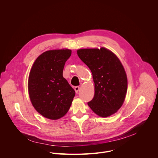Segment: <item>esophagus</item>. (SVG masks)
<instances>
[{"instance_id": "1", "label": "esophagus", "mask_w": 158, "mask_h": 158, "mask_svg": "<svg viewBox=\"0 0 158 158\" xmlns=\"http://www.w3.org/2000/svg\"><path fill=\"white\" fill-rule=\"evenodd\" d=\"M79 86H76V87H74V90H75V91H76V93H77V92H78V91L79 90Z\"/></svg>"}]
</instances>
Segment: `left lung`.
Segmentation results:
<instances>
[{
	"instance_id": "left-lung-1",
	"label": "left lung",
	"mask_w": 158,
	"mask_h": 158,
	"mask_svg": "<svg viewBox=\"0 0 158 158\" xmlns=\"http://www.w3.org/2000/svg\"><path fill=\"white\" fill-rule=\"evenodd\" d=\"M77 52L91 71L94 82V96L88 106L101 117L116 113L124 101L127 89V76L121 61L104 48L79 49Z\"/></svg>"
}]
</instances>
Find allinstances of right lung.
<instances>
[{"mask_svg": "<svg viewBox=\"0 0 158 158\" xmlns=\"http://www.w3.org/2000/svg\"><path fill=\"white\" fill-rule=\"evenodd\" d=\"M71 50L59 49L44 52L35 60L28 80L31 101L44 117L56 120L69 110L75 91L62 73Z\"/></svg>", "mask_w": 158, "mask_h": 158, "instance_id": "obj_1", "label": "right lung"}]
</instances>
